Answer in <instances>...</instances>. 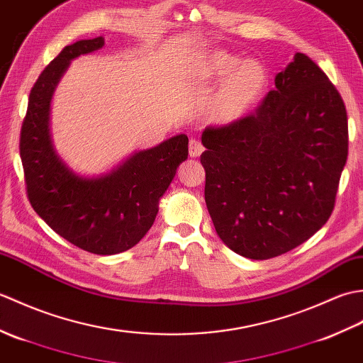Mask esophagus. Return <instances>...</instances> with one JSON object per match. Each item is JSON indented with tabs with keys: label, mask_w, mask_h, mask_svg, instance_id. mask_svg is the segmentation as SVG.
<instances>
[{
	"label": "esophagus",
	"mask_w": 363,
	"mask_h": 363,
	"mask_svg": "<svg viewBox=\"0 0 363 363\" xmlns=\"http://www.w3.org/2000/svg\"><path fill=\"white\" fill-rule=\"evenodd\" d=\"M204 151V146L199 140H195V138H191L190 143H189V154L190 157H199Z\"/></svg>",
	"instance_id": "34e87169"
}]
</instances>
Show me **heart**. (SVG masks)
Instances as JSON below:
<instances>
[{"label":"heart","instance_id":"1","mask_svg":"<svg viewBox=\"0 0 363 363\" xmlns=\"http://www.w3.org/2000/svg\"><path fill=\"white\" fill-rule=\"evenodd\" d=\"M203 73L207 79L225 77L207 103V117L218 125H229L250 113L264 98L268 73L256 59L240 60L228 52H213L206 60Z\"/></svg>","mask_w":363,"mask_h":363}]
</instances>
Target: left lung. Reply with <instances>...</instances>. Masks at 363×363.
Segmentation results:
<instances>
[{
  "mask_svg": "<svg viewBox=\"0 0 363 363\" xmlns=\"http://www.w3.org/2000/svg\"><path fill=\"white\" fill-rule=\"evenodd\" d=\"M256 113L206 128L204 198L228 248L265 260L326 225L348 157V117L325 72L303 52L276 74Z\"/></svg>",
  "mask_w": 363,
  "mask_h": 363,
  "instance_id": "1",
  "label": "left lung"
}]
</instances>
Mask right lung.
<instances>
[{
  "label": "right lung",
  "mask_w": 363,
  "mask_h": 363,
  "mask_svg": "<svg viewBox=\"0 0 363 363\" xmlns=\"http://www.w3.org/2000/svg\"><path fill=\"white\" fill-rule=\"evenodd\" d=\"M103 46V37L68 45L38 76L21 125L20 157L38 217L78 248L111 256L133 248L152 226L159 199L189 156V137L137 151L98 177H82L65 165L51 142V98L72 60Z\"/></svg>",
  "instance_id": "add662e5"
}]
</instances>
